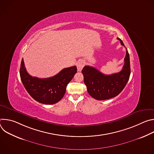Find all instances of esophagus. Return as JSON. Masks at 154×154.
<instances>
[{
	"mask_svg": "<svg viewBox=\"0 0 154 154\" xmlns=\"http://www.w3.org/2000/svg\"><path fill=\"white\" fill-rule=\"evenodd\" d=\"M84 66H85L84 61L83 60H79L77 63V68L78 71H81L83 68L84 67Z\"/></svg>",
	"mask_w": 154,
	"mask_h": 154,
	"instance_id": "1",
	"label": "esophagus"
}]
</instances>
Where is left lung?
I'll return each mask as SVG.
<instances>
[{
  "label": "left lung",
  "mask_w": 154,
  "mask_h": 154,
  "mask_svg": "<svg viewBox=\"0 0 154 154\" xmlns=\"http://www.w3.org/2000/svg\"><path fill=\"white\" fill-rule=\"evenodd\" d=\"M118 39L124 46L122 40L118 38ZM82 72L87 91L91 97L96 100H103L117 96L124 88L130 75V58L127 49L124 64L119 72L105 75L90 66H85Z\"/></svg>",
  "instance_id": "1"
}]
</instances>
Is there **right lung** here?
I'll use <instances>...</instances> for the list:
<instances>
[{"label":"right lung","mask_w":154,"mask_h":154,"mask_svg":"<svg viewBox=\"0 0 154 154\" xmlns=\"http://www.w3.org/2000/svg\"><path fill=\"white\" fill-rule=\"evenodd\" d=\"M77 67L64 68L57 75L46 79H39L29 74L23 58L20 68V77L26 90L37 102L43 104H54L64 96L68 84L77 73Z\"/></svg>","instance_id":"add662e5"}]
</instances>
